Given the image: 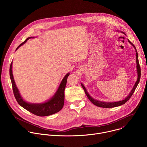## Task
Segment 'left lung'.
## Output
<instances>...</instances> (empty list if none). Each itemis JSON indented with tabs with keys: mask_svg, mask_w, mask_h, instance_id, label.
Wrapping results in <instances>:
<instances>
[{
	"mask_svg": "<svg viewBox=\"0 0 147 147\" xmlns=\"http://www.w3.org/2000/svg\"><path fill=\"white\" fill-rule=\"evenodd\" d=\"M122 33H123L124 34H125V33H124L123 32H121ZM129 42L134 47V48H135L136 49V63H137V74H138V78H137V80L136 81V82L135 83V84L132 89V90L131 91V92L130 93V94L128 95L127 97L125 98L124 100H122L121 101H119V102H102V101H99V100H95L94 99V98H92L88 93L86 88H85V87L84 86L83 84H81V86L82 87V88L84 89V92L86 94V95L87 96L88 98L89 99V100L93 103L95 105L97 106V107H102V108H114V107H119V106H120L121 105H123L124 104L125 102H127L129 99L131 97V96L133 95L134 92L135 91L138 83L140 82V77H141V69H140V64H139V61H138V53H137V51L136 49V47L131 42L128 40Z\"/></svg>",
	"mask_w": 147,
	"mask_h": 147,
	"instance_id": "8db88e82",
	"label": "left lung"
}]
</instances>
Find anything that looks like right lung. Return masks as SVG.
<instances>
[{
	"instance_id": "1",
	"label": "right lung",
	"mask_w": 147,
	"mask_h": 147,
	"mask_svg": "<svg viewBox=\"0 0 147 147\" xmlns=\"http://www.w3.org/2000/svg\"><path fill=\"white\" fill-rule=\"evenodd\" d=\"M30 38H31V37L27 38L23 43L21 44L17 47L16 50L20 47L25 44L27 40ZM9 72L14 97L20 105L25 109L36 116H47L59 112L63 108V107L65 102V89L67 83V77L69 76V73H67L63 79L62 80L57 92L50 100H49L47 102L42 103H27L23 99L16 87L12 73V62L11 63L10 66Z\"/></svg>"
}]
</instances>
